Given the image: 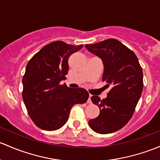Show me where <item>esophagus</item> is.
<instances>
[{
  "label": "esophagus",
  "instance_id": "1",
  "mask_svg": "<svg viewBox=\"0 0 160 160\" xmlns=\"http://www.w3.org/2000/svg\"><path fill=\"white\" fill-rule=\"evenodd\" d=\"M91 97H92V95H91V94H90V95H89V98H88V100H87V103H92V101H91Z\"/></svg>",
  "mask_w": 160,
  "mask_h": 160
}]
</instances>
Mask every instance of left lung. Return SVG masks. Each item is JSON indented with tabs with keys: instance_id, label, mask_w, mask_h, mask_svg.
<instances>
[{
	"instance_id": "left-lung-1",
	"label": "left lung",
	"mask_w": 160,
	"mask_h": 160,
	"mask_svg": "<svg viewBox=\"0 0 160 160\" xmlns=\"http://www.w3.org/2000/svg\"><path fill=\"white\" fill-rule=\"evenodd\" d=\"M85 47L101 58L104 66L102 80L107 87H111L107 98L91 97L100 108V114L89 120V126L97 133H112L122 128L135 111L143 87L142 67L133 51L116 39Z\"/></svg>"
}]
</instances>
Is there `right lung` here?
I'll return each instance as SVG.
<instances>
[{
  "label": "right lung",
  "mask_w": 160,
  "mask_h": 160,
  "mask_svg": "<svg viewBox=\"0 0 160 160\" xmlns=\"http://www.w3.org/2000/svg\"><path fill=\"white\" fill-rule=\"evenodd\" d=\"M83 46L60 40L52 42L33 55L27 64L22 97L30 117L39 128L48 131L60 129L68 120L72 107L88 100L85 89L60 84L69 70V57Z\"/></svg>",
  "instance_id": "1"
}]
</instances>
